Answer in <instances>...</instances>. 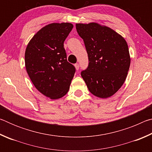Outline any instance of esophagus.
Listing matches in <instances>:
<instances>
[{
	"label": "esophagus",
	"instance_id": "esophagus-1",
	"mask_svg": "<svg viewBox=\"0 0 152 152\" xmlns=\"http://www.w3.org/2000/svg\"><path fill=\"white\" fill-rule=\"evenodd\" d=\"M74 66H75V68H76V70H79L80 66H79V64H76L75 65H74Z\"/></svg>",
	"mask_w": 152,
	"mask_h": 152
}]
</instances>
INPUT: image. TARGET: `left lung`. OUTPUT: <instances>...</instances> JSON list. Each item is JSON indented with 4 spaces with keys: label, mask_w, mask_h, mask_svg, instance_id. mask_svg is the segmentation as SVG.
Wrapping results in <instances>:
<instances>
[{
    "label": "left lung",
    "mask_w": 152,
    "mask_h": 152,
    "mask_svg": "<svg viewBox=\"0 0 152 152\" xmlns=\"http://www.w3.org/2000/svg\"><path fill=\"white\" fill-rule=\"evenodd\" d=\"M88 56V66L81 76L89 91L101 99L113 96L127 76L131 58L124 37L97 23H76Z\"/></svg>",
    "instance_id": "obj_1"
}]
</instances>
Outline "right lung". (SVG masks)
Returning a JSON list of instances; mask_svg holds the SVG:
<instances>
[{"instance_id":"1","label":"right lung","mask_w":152,"mask_h":152,"mask_svg":"<svg viewBox=\"0 0 152 152\" xmlns=\"http://www.w3.org/2000/svg\"><path fill=\"white\" fill-rule=\"evenodd\" d=\"M73 27L70 23L45 25L33 35L25 50V68L31 80L38 91L51 99L67 94L75 73L64 48Z\"/></svg>"}]
</instances>
